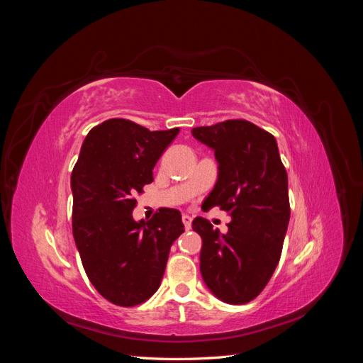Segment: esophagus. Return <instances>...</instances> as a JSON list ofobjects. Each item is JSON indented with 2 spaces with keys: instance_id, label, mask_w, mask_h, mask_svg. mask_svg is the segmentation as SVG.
Masks as SVG:
<instances>
[{
  "instance_id": "esophagus-1",
  "label": "esophagus",
  "mask_w": 363,
  "mask_h": 363,
  "mask_svg": "<svg viewBox=\"0 0 363 363\" xmlns=\"http://www.w3.org/2000/svg\"><path fill=\"white\" fill-rule=\"evenodd\" d=\"M182 221H183V224H184L186 228H191V225H192V218H191L189 215H183V216H182Z\"/></svg>"
}]
</instances>
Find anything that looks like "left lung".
I'll return each mask as SVG.
<instances>
[{
	"label": "left lung",
	"instance_id": "left-lung-1",
	"mask_svg": "<svg viewBox=\"0 0 363 363\" xmlns=\"http://www.w3.org/2000/svg\"><path fill=\"white\" fill-rule=\"evenodd\" d=\"M192 136L213 148L218 182L203 203L232 216L228 233L196 216L203 239L200 269L207 288L228 304H245L265 289L281 256L291 216L288 174L271 133L245 119H227L192 128Z\"/></svg>",
	"mask_w": 363,
	"mask_h": 363
}]
</instances>
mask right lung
I'll return each instance as SVG.
<instances>
[{
  "label": "right lung",
  "mask_w": 363,
  "mask_h": 363,
  "mask_svg": "<svg viewBox=\"0 0 363 363\" xmlns=\"http://www.w3.org/2000/svg\"><path fill=\"white\" fill-rule=\"evenodd\" d=\"M180 128L151 131L112 118L87 133L71 175L72 233L83 268L107 301L133 307L155 294L171 245L183 232L182 215L160 207L136 223V194L152 182V168Z\"/></svg>",
  "instance_id": "right-lung-1"
}]
</instances>
